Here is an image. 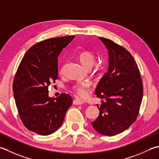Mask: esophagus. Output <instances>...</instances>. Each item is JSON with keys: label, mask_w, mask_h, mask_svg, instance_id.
<instances>
[{"label": "esophagus", "mask_w": 159, "mask_h": 159, "mask_svg": "<svg viewBox=\"0 0 159 159\" xmlns=\"http://www.w3.org/2000/svg\"><path fill=\"white\" fill-rule=\"evenodd\" d=\"M73 103L76 105H80L83 103V101L81 100H79V99H75V100H74Z\"/></svg>", "instance_id": "obj_1"}]
</instances>
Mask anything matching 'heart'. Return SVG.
I'll list each match as a JSON object with an SVG mask.
<instances>
[{"label":"heart","instance_id":"b5f03b06","mask_svg":"<svg viewBox=\"0 0 159 159\" xmlns=\"http://www.w3.org/2000/svg\"><path fill=\"white\" fill-rule=\"evenodd\" d=\"M80 63H82L84 67H85L88 69L92 68L96 63V57L94 54L90 51H83L79 53L78 55ZM97 70H98V68ZM63 70V67L61 68L60 71L62 73ZM92 83L88 80H85V81L77 82L74 84L71 87V89L73 91L76 93L77 95H79L81 98H88L90 94V88H91Z\"/></svg>","mask_w":159,"mask_h":159}]
</instances>
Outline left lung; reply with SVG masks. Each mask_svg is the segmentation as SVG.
I'll return each mask as SVG.
<instances>
[{"instance_id": "8db88e82", "label": "left lung", "mask_w": 159, "mask_h": 159, "mask_svg": "<svg viewBox=\"0 0 159 159\" xmlns=\"http://www.w3.org/2000/svg\"><path fill=\"white\" fill-rule=\"evenodd\" d=\"M109 52V67L96 89L101 98L99 115L92 125L102 135L111 136L128 129L136 120L143 98V83L132 54L110 39L98 38Z\"/></svg>"}]
</instances>
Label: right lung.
<instances>
[{"mask_svg": "<svg viewBox=\"0 0 159 159\" xmlns=\"http://www.w3.org/2000/svg\"><path fill=\"white\" fill-rule=\"evenodd\" d=\"M75 36L48 39L28 49L13 81L16 105L26 128L47 136L63 123L72 98L67 94L48 96V87L58 79V57Z\"/></svg>", "mask_w": 159, "mask_h": 159, "instance_id": "add662e5", "label": "right lung"}]
</instances>
